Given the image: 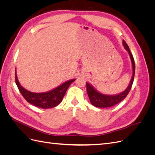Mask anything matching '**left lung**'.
Here are the masks:
<instances>
[{
    "instance_id": "1",
    "label": "left lung",
    "mask_w": 155,
    "mask_h": 155,
    "mask_svg": "<svg viewBox=\"0 0 155 155\" xmlns=\"http://www.w3.org/2000/svg\"><path fill=\"white\" fill-rule=\"evenodd\" d=\"M123 45L124 46L125 49L128 51L130 60H131V63H132L133 76L131 78L129 85L124 92L118 94L107 95V94H101L100 92H98L96 90L94 87L91 85L90 83H87V92L88 94V96L89 97V99H90V101L92 104V105L94 107H100V108H105V107H112L116 104H118L120 101H121L124 99H125V97L127 96L130 90L131 87H132L133 83L134 81V78L135 64H134L133 56L130 52L128 45H127V43H125V41L124 40H123Z\"/></svg>"
}]
</instances>
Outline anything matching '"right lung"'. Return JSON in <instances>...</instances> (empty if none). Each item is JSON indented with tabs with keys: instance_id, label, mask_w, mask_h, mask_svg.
<instances>
[{
	"instance_id": "add662e5",
	"label": "right lung",
	"mask_w": 155,
	"mask_h": 155,
	"mask_svg": "<svg viewBox=\"0 0 155 155\" xmlns=\"http://www.w3.org/2000/svg\"><path fill=\"white\" fill-rule=\"evenodd\" d=\"M76 79H72L54 88L53 90L43 93H35L27 91L22 87L18 80L15 69V83L20 92L25 99L31 105L42 109H49L58 105L62 101L63 98L68 88Z\"/></svg>"
}]
</instances>
